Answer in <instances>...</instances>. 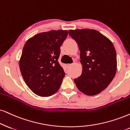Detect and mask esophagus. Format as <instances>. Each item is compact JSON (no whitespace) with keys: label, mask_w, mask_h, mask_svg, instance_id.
I'll return each mask as SVG.
<instances>
[{"label":"esophagus","mask_w":130,"mask_h":130,"mask_svg":"<svg viewBox=\"0 0 130 130\" xmlns=\"http://www.w3.org/2000/svg\"><path fill=\"white\" fill-rule=\"evenodd\" d=\"M71 64H66V65H65V66H66L67 68H70V67L71 66Z\"/></svg>","instance_id":"obj_1"}]
</instances>
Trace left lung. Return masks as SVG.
Segmentation results:
<instances>
[{"instance_id": "1", "label": "left lung", "mask_w": 130, "mask_h": 130, "mask_svg": "<svg viewBox=\"0 0 130 130\" xmlns=\"http://www.w3.org/2000/svg\"><path fill=\"white\" fill-rule=\"evenodd\" d=\"M69 35L80 51L82 74L74 80L77 88L87 95L104 91L114 78L117 68L116 53L111 41L93 29L70 30Z\"/></svg>"}]
</instances>
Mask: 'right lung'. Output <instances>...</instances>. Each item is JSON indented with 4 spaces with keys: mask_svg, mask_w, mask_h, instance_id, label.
Wrapping results in <instances>:
<instances>
[{
    "mask_svg": "<svg viewBox=\"0 0 130 130\" xmlns=\"http://www.w3.org/2000/svg\"><path fill=\"white\" fill-rule=\"evenodd\" d=\"M67 30H51L30 38L24 44L19 65L26 85L35 94L51 96L60 88L65 73L59 63Z\"/></svg>",
    "mask_w": 130,
    "mask_h": 130,
    "instance_id": "right-lung-1",
    "label": "right lung"
}]
</instances>
